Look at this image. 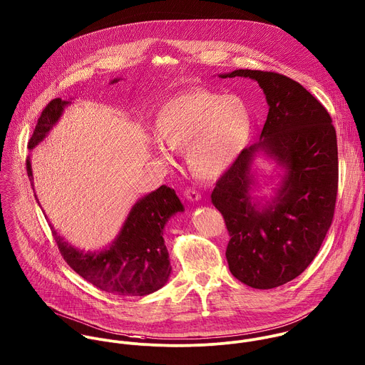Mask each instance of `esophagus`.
Segmentation results:
<instances>
[{
  "label": "esophagus",
  "mask_w": 365,
  "mask_h": 365,
  "mask_svg": "<svg viewBox=\"0 0 365 365\" xmlns=\"http://www.w3.org/2000/svg\"><path fill=\"white\" fill-rule=\"evenodd\" d=\"M185 197L190 202H197L200 199V193L193 187H186L185 189Z\"/></svg>",
  "instance_id": "obj_1"
}]
</instances>
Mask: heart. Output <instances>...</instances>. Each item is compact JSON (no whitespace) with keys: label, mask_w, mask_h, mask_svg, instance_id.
I'll use <instances>...</instances> for the list:
<instances>
[{"label":"heart","mask_w":365,"mask_h":365,"mask_svg":"<svg viewBox=\"0 0 365 365\" xmlns=\"http://www.w3.org/2000/svg\"><path fill=\"white\" fill-rule=\"evenodd\" d=\"M252 112L240 96L193 91L160 106L155 136L170 150L185 149L189 172L202 180L222 176L249 142ZM165 159L169 153L160 149Z\"/></svg>","instance_id":"1"}]
</instances>
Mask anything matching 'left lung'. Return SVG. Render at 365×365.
<instances>
[{
    "label": "left lung",
    "instance_id": "1",
    "mask_svg": "<svg viewBox=\"0 0 365 365\" xmlns=\"http://www.w3.org/2000/svg\"><path fill=\"white\" fill-rule=\"evenodd\" d=\"M235 76L257 81L269 115L260 142L242 150L216 182L212 203L230 236L226 259L232 274L253 289H274L307 269L331 226L339 190L337 135L327 109L292 78L252 69L220 75ZM257 151L287 170L278 196L262 208L250 195Z\"/></svg>",
    "mask_w": 365,
    "mask_h": 365
}]
</instances>
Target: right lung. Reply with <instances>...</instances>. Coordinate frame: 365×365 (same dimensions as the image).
I'll use <instances>...</instances> for the list:
<instances>
[{
    "label": "right lung",
    "instance_id": "1",
    "mask_svg": "<svg viewBox=\"0 0 365 365\" xmlns=\"http://www.w3.org/2000/svg\"><path fill=\"white\" fill-rule=\"evenodd\" d=\"M118 81L113 79L110 83ZM69 103L71 101L55 98L45 106L28 142L29 149L46 136ZM26 173L34 186L29 158ZM178 212H183V205L173 189L162 185L133 205L118 237L108 249L83 253L68 245L55 230L52 235L69 267L95 287L118 296H146L163 287L170 276L163 229L169 217Z\"/></svg>",
    "mask_w": 365,
    "mask_h": 365
}]
</instances>
